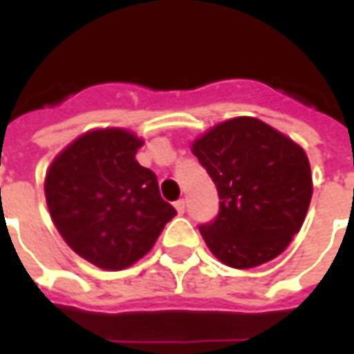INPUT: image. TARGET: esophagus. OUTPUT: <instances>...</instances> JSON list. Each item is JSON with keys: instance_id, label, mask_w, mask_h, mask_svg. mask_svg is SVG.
Instances as JSON below:
<instances>
[{"instance_id": "1", "label": "esophagus", "mask_w": 354, "mask_h": 354, "mask_svg": "<svg viewBox=\"0 0 354 354\" xmlns=\"http://www.w3.org/2000/svg\"><path fill=\"white\" fill-rule=\"evenodd\" d=\"M174 207H176L178 214H184V212H185V201L184 199H178L176 203H174Z\"/></svg>"}]
</instances>
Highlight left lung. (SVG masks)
Segmentation results:
<instances>
[{
	"mask_svg": "<svg viewBox=\"0 0 354 354\" xmlns=\"http://www.w3.org/2000/svg\"><path fill=\"white\" fill-rule=\"evenodd\" d=\"M220 210L199 231L210 252L235 269L273 260L290 245L311 203L309 159L301 147L260 119L237 117L193 142Z\"/></svg>",
	"mask_w": 354,
	"mask_h": 354,
	"instance_id": "left-lung-1",
	"label": "left lung"
}]
</instances>
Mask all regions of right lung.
I'll list each match as a JSON object with an SVG mask.
<instances>
[{
    "label": "right lung",
    "instance_id": "obj_1",
    "mask_svg": "<svg viewBox=\"0 0 354 354\" xmlns=\"http://www.w3.org/2000/svg\"><path fill=\"white\" fill-rule=\"evenodd\" d=\"M142 140L123 129L83 134L50 165L45 197L68 246L117 271L146 256L176 210L162 199L153 170L136 161Z\"/></svg>",
    "mask_w": 354,
    "mask_h": 354
}]
</instances>
